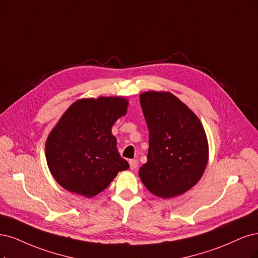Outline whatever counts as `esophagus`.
<instances>
[{"label":"esophagus","mask_w":258,"mask_h":258,"mask_svg":"<svg viewBox=\"0 0 258 258\" xmlns=\"http://www.w3.org/2000/svg\"><path fill=\"white\" fill-rule=\"evenodd\" d=\"M128 163H130V167H131L132 170H134V169L137 168V166H138V161L137 160H130Z\"/></svg>","instance_id":"obj_1"}]
</instances>
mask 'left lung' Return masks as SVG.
Instances as JSON below:
<instances>
[{
	"mask_svg": "<svg viewBox=\"0 0 258 258\" xmlns=\"http://www.w3.org/2000/svg\"><path fill=\"white\" fill-rule=\"evenodd\" d=\"M140 105L149 130L147 163L138 173L141 181L163 198L186 192L202 178L208 162L201 121L171 93L146 92Z\"/></svg>",
	"mask_w": 258,
	"mask_h": 258,
	"instance_id": "8db88e82",
	"label": "left lung"
}]
</instances>
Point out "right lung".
I'll return each instance as SVG.
<instances>
[{
  "mask_svg": "<svg viewBox=\"0 0 258 258\" xmlns=\"http://www.w3.org/2000/svg\"><path fill=\"white\" fill-rule=\"evenodd\" d=\"M126 108L124 98L98 97L81 99L65 111L46 143L47 164L57 183L70 192L92 197L130 167L111 134Z\"/></svg>",
  "mask_w": 258,
  "mask_h": 258,
  "instance_id": "obj_1",
  "label": "right lung"
}]
</instances>
